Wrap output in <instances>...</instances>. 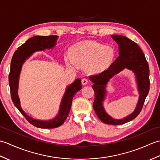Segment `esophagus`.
<instances>
[{"label":"esophagus","instance_id":"esophagus-1","mask_svg":"<svg viewBox=\"0 0 160 160\" xmlns=\"http://www.w3.org/2000/svg\"><path fill=\"white\" fill-rule=\"evenodd\" d=\"M87 83H88V80L87 78H83V79H82V84L83 85H85V84H87Z\"/></svg>","mask_w":160,"mask_h":160}]
</instances>
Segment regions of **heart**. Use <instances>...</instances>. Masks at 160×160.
Listing matches in <instances>:
<instances>
[{
  "instance_id": "obj_1",
  "label": "heart",
  "mask_w": 160,
  "mask_h": 160,
  "mask_svg": "<svg viewBox=\"0 0 160 160\" xmlns=\"http://www.w3.org/2000/svg\"><path fill=\"white\" fill-rule=\"evenodd\" d=\"M71 56H67V65L76 68L87 66V70L91 73L105 70L113 62L115 55L113 47L106 46L91 40L78 42L71 48Z\"/></svg>"
}]
</instances>
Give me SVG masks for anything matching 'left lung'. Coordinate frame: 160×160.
<instances>
[{"label": "left lung", "mask_w": 160, "mask_h": 160, "mask_svg": "<svg viewBox=\"0 0 160 160\" xmlns=\"http://www.w3.org/2000/svg\"><path fill=\"white\" fill-rule=\"evenodd\" d=\"M111 37L118 44L120 55L107 70L90 76L89 79L94 83L92 86L95 92L93 108L97 116L105 124L120 125L132 120L142 111L150 89L149 67L143 52L135 42L121 35H112ZM125 68L132 70L137 76L140 98L133 113L122 120H115L108 115L102 106L106 94L105 88L110 78Z\"/></svg>", "instance_id": "left-lung-1"}]
</instances>
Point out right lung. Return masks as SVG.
I'll list each match as a JSON object with an SVG mask.
<instances>
[{"label": "right lung", "instance_id": "right-lung-1", "mask_svg": "<svg viewBox=\"0 0 160 160\" xmlns=\"http://www.w3.org/2000/svg\"><path fill=\"white\" fill-rule=\"evenodd\" d=\"M57 36H36L22 44L14 52L11 62V67L9 74V84L10 87L11 97L13 104L26 118L30 124L40 128H53L58 127L62 125L69 115L73 96L82 89L81 80L80 78L74 81L67 87L66 93L61 102L60 112L58 116L53 120L49 121H40L28 116L22 111L20 106V101L18 97V78L21 70L22 65L25 60L37 51H41L45 49H52L55 46Z\"/></svg>", "mask_w": 160, "mask_h": 160}]
</instances>
